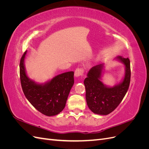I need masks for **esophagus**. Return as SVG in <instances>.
I'll return each mask as SVG.
<instances>
[{"label":"esophagus","instance_id":"1","mask_svg":"<svg viewBox=\"0 0 149 149\" xmlns=\"http://www.w3.org/2000/svg\"><path fill=\"white\" fill-rule=\"evenodd\" d=\"M84 73V70L81 68H77L74 71V76L76 77H78V76H83Z\"/></svg>","mask_w":149,"mask_h":149}]
</instances>
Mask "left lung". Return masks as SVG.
I'll use <instances>...</instances> for the list:
<instances>
[{
	"label": "left lung",
	"instance_id": "obj_1",
	"mask_svg": "<svg viewBox=\"0 0 149 149\" xmlns=\"http://www.w3.org/2000/svg\"><path fill=\"white\" fill-rule=\"evenodd\" d=\"M117 59L125 66V74L123 82L114 87H107L101 81L102 65L91 68L84 81L86 100L89 109L100 115H107L113 111L123 101L130 82V60L119 56Z\"/></svg>",
	"mask_w": 149,
	"mask_h": 149
}]
</instances>
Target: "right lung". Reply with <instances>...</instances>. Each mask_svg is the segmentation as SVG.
<instances>
[{"label": "right lung", "instance_id": "add662e5", "mask_svg": "<svg viewBox=\"0 0 149 149\" xmlns=\"http://www.w3.org/2000/svg\"><path fill=\"white\" fill-rule=\"evenodd\" d=\"M24 52L20 61V78L25 97L36 109L47 116H55L64 109L74 84V72L68 71L53 78L45 84H36L25 73Z\"/></svg>", "mask_w": 149, "mask_h": 149}]
</instances>
